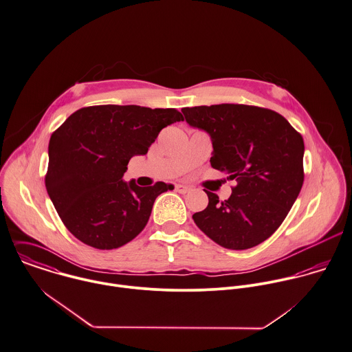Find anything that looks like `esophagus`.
Wrapping results in <instances>:
<instances>
[{"label": "esophagus", "instance_id": "esophagus-1", "mask_svg": "<svg viewBox=\"0 0 352 352\" xmlns=\"http://www.w3.org/2000/svg\"><path fill=\"white\" fill-rule=\"evenodd\" d=\"M175 190H177L178 193L185 195V193H188V192L190 190V188H189V186H186V185H175Z\"/></svg>", "mask_w": 352, "mask_h": 352}]
</instances>
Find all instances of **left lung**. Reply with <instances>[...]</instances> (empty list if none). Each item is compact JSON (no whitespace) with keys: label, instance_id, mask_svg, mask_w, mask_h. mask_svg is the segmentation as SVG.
<instances>
[{"label":"left lung","instance_id":"8db88e82","mask_svg":"<svg viewBox=\"0 0 352 352\" xmlns=\"http://www.w3.org/2000/svg\"><path fill=\"white\" fill-rule=\"evenodd\" d=\"M185 121L210 135L211 166L235 179L228 200L207 192L208 207L193 214L217 245L245 250L268 239L303 184L302 136L276 111L246 104L182 109Z\"/></svg>","mask_w":352,"mask_h":352}]
</instances>
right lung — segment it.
<instances>
[{
	"instance_id": "obj_1",
	"label": "right lung",
	"mask_w": 352,
	"mask_h": 352,
	"mask_svg": "<svg viewBox=\"0 0 352 352\" xmlns=\"http://www.w3.org/2000/svg\"><path fill=\"white\" fill-rule=\"evenodd\" d=\"M184 117L175 109L136 104L82 107L52 135L46 189L72 234L100 250L136 238L156 197L174 186L124 182L129 160L145 155L159 132Z\"/></svg>"
}]
</instances>
